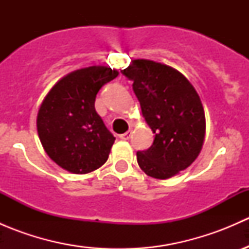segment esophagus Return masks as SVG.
I'll return each mask as SVG.
<instances>
[{
	"label": "esophagus",
	"mask_w": 249,
	"mask_h": 249,
	"mask_svg": "<svg viewBox=\"0 0 249 249\" xmlns=\"http://www.w3.org/2000/svg\"><path fill=\"white\" fill-rule=\"evenodd\" d=\"M120 139L122 140H124V141H127L130 139V137H131V131H127V132H124V134H122L120 135Z\"/></svg>",
	"instance_id": "1"
}]
</instances>
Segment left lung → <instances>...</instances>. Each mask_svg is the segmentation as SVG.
I'll use <instances>...</instances> for the list:
<instances>
[{
	"label": "left lung",
	"mask_w": 249,
	"mask_h": 249,
	"mask_svg": "<svg viewBox=\"0 0 249 249\" xmlns=\"http://www.w3.org/2000/svg\"><path fill=\"white\" fill-rule=\"evenodd\" d=\"M122 73L134 82L143 117L155 134L153 144L137 152V162L150 177L171 178L201 152L206 119L200 96L180 72L152 60H132Z\"/></svg>",
	"instance_id": "obj_1"
}]
</instances>
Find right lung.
Wrapping results in <instances>:
<instances>
[{
    "label": "right lung",
    "instance_id": "1",
    "mask_svg": "<svg viewBox=\"0 0 249 249\" xmlns=\"http://www.w3.org/2000/svg\"><path fill=\"white\" fill-rule=\"evenodd\" d=\"M119 74L108 66H90L62 77L44 97L37 131L50 159L66 171L84 175L108 159L113 136L95 110V99Z\"/></svg>",
    "mask_w": 249,
    "mask_h": 249
}]
</instances>
